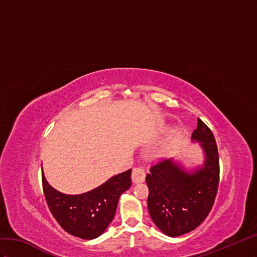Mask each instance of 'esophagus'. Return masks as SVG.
Listing matches in <instances>:
<instances>
[{"instance_id": "34e87169", "label": "esophagus", "mask_w": 257, "mask_h": 257, "mask_svg": "<svg viewBox=\"0 0 257 257\" xmlns=\"http://www.w3.org/2000/svg\"><path fill=\"white\" fill-rule=\"evenodd\" d=\"M134 183H142L145 180V172L140 167H136L133 170V174H131Z\"/></svg>"}]
</instances>
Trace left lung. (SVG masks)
<instances>
[{"label":"left lung","instance_id":"left-lung-1","mask_svg":"<svg viewBox=\"0 0 257 257\" xmlns=\"http://www.w3.org/2000/svg\"><path fill=\"white\" fill-rule=\"evenodd\" d=\"M193 140L201 142L204 166L186 173L171 160L153 164L146 175L148 207L153 222L167 236L178 237L199 226L213 207L219 182V158L215 138L200 118Z\"/></svg>","mask_w":257,"mask_h":257}]
</instances>
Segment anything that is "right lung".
I'll list each match as a JSON object with an SVG mask.
<instances>
[{
	"instance_id": "1",
	"label": "right lung",
	"mask_w": 257,
	"mask_h": 257,
	"mask_svg": "<svg viewBox=\"0 0 257 257\" xmlns=\"http://www.w3.org/2000/svg\"><path fill=\"white\" fill-rule=\"evenodd\" d=\"M48 208L62 228L82 239H94L113 221L119 196L131 186V169L109 179L86 194L64 195L51 187L42 173Z\"/></svg>"
}]
</instances>
